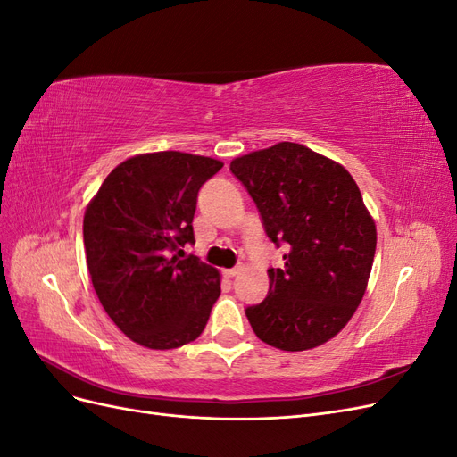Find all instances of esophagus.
I'll return each instance as SVG.
<instances>
[{"label":"esophagus","instance_id":"esophagus-1","mask_svg":"<svg viewBox=\"0 0 457 457\" xmlns=\"http://www.w3.org/2000/svg\"><path fill=\"white\" fill-rule=\"evenodd\" d=\"M242 270H244V267H242V265H237L234 269H227V270H225V276H227V278H234V276L240 274Z\"/></svg>","mask_w":457,"mask_h":457}]
</instances>
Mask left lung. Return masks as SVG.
Instances as JSON below:
<instances>
[{"label":"left lung","instance_id":"obj_1","mask_svg":"<svg viewBox=\"0 0 457 457\" xmlns=\"http://www.w3.org/2000/svg\"><path fill=\"white\" fill-rule=\"evenodd\" d=\"M261 213L267 237L286 245L269 269V294L245 316L255 336L282 351H307L347 326L364 297L378 232L341 163L297 143L230 162Z\"/></svg>","mask_w":457,"mask_h":457}]
</instances>
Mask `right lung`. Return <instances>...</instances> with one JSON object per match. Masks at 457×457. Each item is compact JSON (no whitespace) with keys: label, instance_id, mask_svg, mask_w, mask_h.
Instances as JSON below:
<instances>
[{"label":"right lung","instance_id":"right-lung-1","mask_svg":"<svg viewBox=\"0 0 457 457\" xmlns=\"http://www.w3.org/2000/svg\"><path fill=\"white\" fill-rule=\"evenodd\" d=\"M223 163L165 150L110 171L84 215L95 294L131 341L177 349L195 341L220 294L219 270L171 255L195 244L198 190Z\"/></svg>","mask_w":457,"mask_h":457}]
</instances>
